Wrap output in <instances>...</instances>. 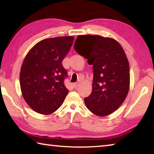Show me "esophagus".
Returning a JSON list of instances; mask_svg holds the SVG:
<instances>
[{
  "label": "esophagus",
  "mask_w": 154,
  "mask_h": 154,
  "mask_svg": "<svg viewBox=\"0 0 154 154\" xmlns=\"http://www.w3.org/2000/svg\"><path fill=\"white\" fill-rule=\"evenodd\" d=\"M79 85H80L79 82H77V83H74V84H73V86H74V88H77L79 86Z\"/></svg>",
  "instance_id": "obj_1"
}]
</instances>
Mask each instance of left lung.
Returning a JSON list of instances; mask_svg holds the SVG:
<instances>
[{
  "instance_id": "1",
  "label": "left lung",
  "mask_w": 154,
  "mask_h": 154,
  "mask_svg": "<svg viewBox=\"0 0 154 154\" xmlns=\"http://www.w3.org/2000/svg\"><path fill=\"white\" fill-rule=\"evenodd\" d=\"M74 48L93 65L92 91L84 98L87 108L99 116L112 113L129 89V64L124 50L112 38L92 35L78 36Z\"/></svg>"
}]
</instances>
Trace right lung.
<instances>
[{"mask_svg": "<svg viewBox=\"0 0 154 154\" xmlns=\"http://www.w3.org/2000/svg\"><path fill=\"white\" fill-rule=\"evenodd\" d=\"M72 36L47 38L27 53L22 64L20 86L27 104L36 112L50 114L63 104L69 90L67 71L62 61L73 42Z\"/></svg>", "mask_w": 154, "mask_h": 154, "instance_id": "obj_1", "label": "right lung"}]
</instances>
